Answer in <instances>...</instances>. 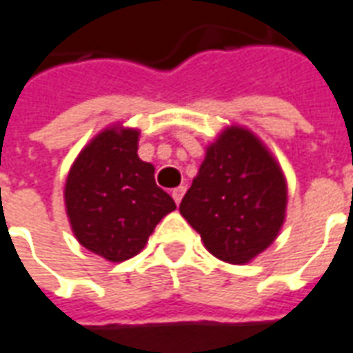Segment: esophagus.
<instances>
[{"label":"esophagus","instance_id":"obj_1","mask_svg":"<svg viewBox=\"0 0 353 353\" xmlns=\"http://www.w3.org/2000/svg\"><path fill=\"white\" fill-rule=\"evenodd\" d=\"M185 191H187V187H185V185H181V187H177V189H174V191H172V196H174L176 204H179V202H181Z\"/></svg>","mask_w":353,"mask_h":353}]
</instances>
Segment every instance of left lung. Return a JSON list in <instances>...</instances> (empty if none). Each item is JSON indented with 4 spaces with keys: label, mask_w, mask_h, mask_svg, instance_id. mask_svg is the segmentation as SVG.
I'll list each match as a JSON object with an SVG mask.
<instances>
[{
    "label": "left lung",
    "mask_w": 353,
    "mask_h": 353,
    "mask_svg": "<svg viewBox=\"0 0 353 353\" xmlns=\"http://www.w3.org/2000/svg\"><path fill=\"white\" fill-rule=\"evenodd\" d=\"M287 177L245 125L231 124L206 147L179 212L221 262L245 265L277 239L287 216Z\"/></svg>",
    "instance_id": "left-lung-1"
}]
</instances>
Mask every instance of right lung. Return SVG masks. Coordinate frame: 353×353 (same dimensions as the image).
<instances>
[{
	"label": "right lung",
	"instance_id": "1",
	"mask_svg": "<svg viewBox=\"0 0 353 353\" xmlns=\"http://www.w3.org/2000/svg\"><path fill=\"white\" fill-rule=\"evenodd\" d=\"M139 130L120 122L101 130L68 170L65 208L76 241L108 262L139 254L176 202L137 154Z\"/></svg>",
	"mask_w": 353,
	"mask_h": 353
}]
</instances>
